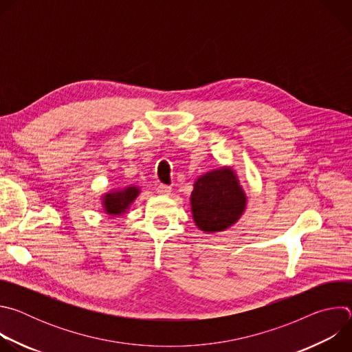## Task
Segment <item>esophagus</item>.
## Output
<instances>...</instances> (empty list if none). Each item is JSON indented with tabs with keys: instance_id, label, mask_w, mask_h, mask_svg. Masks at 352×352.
Returning a JSON list of instances; mask_svg holds the SVG:
<instances>
[{
	"instance_id": "obj_1",
	"label": "esophagus",
	"mask_w": 352,
	"mask_h": 352,
	"mask_svg": "<svg viewBox=\"0 0 352 352\" xmlns=\"http://www.w3.org/2000/svg\"><path fill=\"white\" fill-rule=\"evenodd\" d=\"M171 190H173V188L168 185H164V184H160L157 186V193H160V195H170Z\"/></svg>"
}]
</instances>
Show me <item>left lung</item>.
I'll return each mask as SVG.
<instances>
[{
    "instance_id": "8db88e82",
    "label": "left lung",
    "mask_w": 352,
    "mask_h": 352,
    "mask_svg": "<svg viewBox=\"0 0 352 352\" xmlns=\"http://www.w3.org/2000/svg\"><path fill=\"white\" fill-rule=\"evenodd\" d=\"M192 216L205 232H217L231 227L243 213L246 196L231 168L210 171L193 185L190 195Z\"/></svg>"
}]
</instances>
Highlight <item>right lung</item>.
Masks as SVG:
<instances>
[{"instance_id":"add662e5","label":"right lung","mask_w":352,"mask_h":352,"mask_svg":"<svg viewBox=\"0 0 352 352\" xmlns=\"http://www.w3.org/2000/svg\"><path fill=\"white\" fill-rule=\"evenodd\" d=\"M139 195V188L128 186L122 190H114L103 196V208L109 214H122Z\"/></svg>"}]
</instances>
